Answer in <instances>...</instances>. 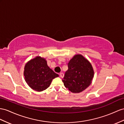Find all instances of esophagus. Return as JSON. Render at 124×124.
<instances>
[{
  "instance_id": "obj_1",
  "label": "esophagus",
  "mask_w": 124,
  "mask_h": 124,
  "mask_svg": "<svg viewBox=\"0 0 124 124\" xmlns=\"http://www.w3.org/2000/svg\"><path fill=\"white\" fill-rule=\"evenodd\" d=\"M60 77L61 78H63V77H64V73H63V72H61V73H60Z\"/></svg>"
}]
</instances>
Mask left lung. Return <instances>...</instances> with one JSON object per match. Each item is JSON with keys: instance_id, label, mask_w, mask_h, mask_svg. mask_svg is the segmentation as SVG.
I'll return each mask as SVG.
<instances>
[{"instance_id": "obj_1", "label": "left lung", "mask_w": 124, "mask_h": 124, "mask_svg": "<svg viewBox=\"0 0 124 124\" xmlns=\"http://www.w3.org/2000/svg\"><path fill=\"white\" fill-rule=\"evenodd\" d=\"M62 82L66 88L74 93H80L89 86L94 77V71L89 61L82 55H75L68 64Z\"/></svg>"}]
</instances>
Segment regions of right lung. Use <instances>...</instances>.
Wrapping results in <instances>:
<instances>
[{
  "label": "right lung",
  "instance_id": "add662e5",
  "mask_svg": "<svg viewBox=\"0 0 124 124\" xmlns=\"http://www.w3.org/2000/svg\"><path fill=\"white\" fill-rule=\"evenodd\" d=\"M24 76L25 81L32 89L41 92L49 87L53 79L59 75L47 66L45 59L37 56L25 65Z\"/></svg>",
  "mask_w": 124,
  "mask_h": 124
}]
</instances>
